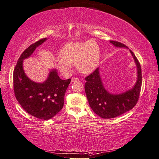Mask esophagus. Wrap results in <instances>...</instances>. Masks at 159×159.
Instances as JSON below:
<instances>
[{
  "label": "esophagus",
  "mask_w": 159,
  "mask_h": 159,
  "mask_svg": "<svg viewBox=\"0 0 159 159\" xmlns=\"http://www.w3.org/2000/svg\"><path fill=\"white\" fill-rule=\"evenodd\" d=\"M79 79H78L76 77H73L72 79H71V82H75V81H79Z\"/></svg>",
  "instance_id": "obj_1"
}]
</instances>
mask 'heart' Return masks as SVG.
Here are the masks:
<instances>
[{"label":"heart","instance_id":"b5f03b06","mask_svg":"<svg viewBox=\"0 0 159 159\" xmlns=\"http://www.w3.org/2000/svg\"><path fill=\"white\" fill-rule=\"evenodd\" d=\"M61 57L57 59L58 67L64 75H68L73 64L83 73H89L97 67L100 58V50L93 40L83 43H67L60 52Z\"/></svg>","mask_w":159,"mask_h":159}]
</instances>
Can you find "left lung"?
<instances>
[{
    "label": "left lung",
    "mask_w": 159,
    "mask_h": 159,
    "mask_svg": "<svg viewBox=\"0 0 159 159\" xmlns=\"http://www.w3.org/2000/svg\"><path fill=\"white\" fill-rule=\"evenodd\" d=\"M117 48L127 47L120 42L110 40ZM137 67V80L133 88L119 94H112L105 89L101 79L99 69H96L85 77V94L89 106L102 119H112L120 116L135 106L137 103L142 85L141 67L133 52L129 50Z\"/></svg>",
    "instance_id": "left-lung-1"
}]
</instances>
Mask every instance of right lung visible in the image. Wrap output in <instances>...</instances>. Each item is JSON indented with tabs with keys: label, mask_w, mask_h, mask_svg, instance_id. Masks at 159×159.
<instances>
[{
	"label": "right lung",
	"mask_w": 159,
	"mask_h": 159,
	"mask_svg": "<svg viewBox=\"0 0 159 159\" xmlns=\"http://www.w3.org/2000/svg\"><path fill=\"white\" fill-rule=\"evenodd\" d=\"M47 39H40L25 50L14 70L13 83L16 98L27 112L41 120H49L60 111L64 105L65 92L71 79L62 80L57 70H52L45 82L35 83L28 78L23 67L24 59L30 57Z\"/></svg>",
	"instance_id": "right-lung-1"
}]
</instances>
